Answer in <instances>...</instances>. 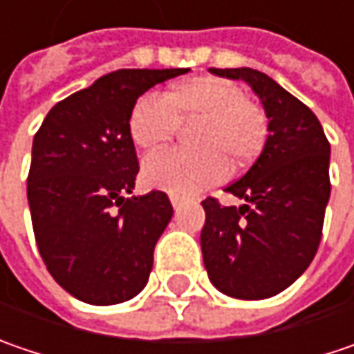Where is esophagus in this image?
Listing matches in <instances>:
<instances>
[{
  "label": "esophagus",
  "mask_w": 354,
  "mask_h": 354,
  "mask_svg": "<svg viewBox=\"0 0 354 354\" xmlns=\"http://www.w3.org/2000/svg\"><path fill=\"white\" fill-rule=\"evenodd\" d=\"M170 202H172V206H174V210H178V208L182 206V198L174 196V194L170 196Z\"/></svg>",
  "instance_id": "esophagus-1"
}]
</instances>
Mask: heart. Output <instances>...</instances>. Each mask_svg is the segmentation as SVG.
<instances>
[{"instance_id": "1", "label": "heart", "mask_w": 354, "mask_h": 354, "mask_svg": "<svg viewBox=\"0 0 354 354\" xmlns=\"http://www.w3.org/2000/svg\"><path fill=\"white\" fill-rule=\"evenodd\" d=\"M200 122L194 144L202 150H168L150 156L142 174L146 184L180 198H190L228 176V160L248 164L266 144L268 120L248 102L234 82L198 75L176 84L166 97L142 95L128 118L136 146L154 152L176 134L178 122Z\"/></svg>"}]
</instances>
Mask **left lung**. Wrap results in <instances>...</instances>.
I'll use <instances>...</instances> for the list:
<instances>
[{"label": "left lung", "mask_w": 354, "mask_h": 354, "mask_svg": "<svg viewBox=\"0 0 354 354\" xmlns=\"http://www.w3.org/2000/svg\"><path fill=\"white\" fill-rule=\"evenodd\" d=\"M228 80H244L268 118L266 144L244 176L226 192L242 206L202 202V259L220 292L260 301L288 288L313 262L330 196V144L321 122L301 100L252 68H210Z\"/></svg>", "instance_id": "obj_1"}]
</instances>
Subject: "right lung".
I'll use <instances>...</instances> for the list:
<instances>
[{
    "label": "right lung",
    "instance_id": "obj_1",
    "mask_svg": "<svg viewBox=\"0 0 354 354\" xmlns=\"http://www.w3.org/2000/svg\"><path fill=\"white\" fill-rule=\"evenodd\" d=\"M190 72L118 70L57 102L33 138L28 202L39 254L77 301L108 306L146 286L174 210L152 190L132 194L140 170L128 118L156 84Z\"/></svg>",
    "mask_w": 354,
    "mask_h": 354
}]
</instances>
